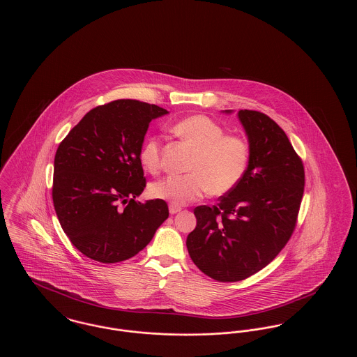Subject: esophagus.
<instances>
[{
	"instance_id": "34e87169",
	"label": "esophagus",
	"mask_w": 357,
	"mask_h": 357,
	"mask_svg": "<svg viewBox=\"0 0 357 357\" xmlns=\"http://www.w3.org/2000/svg\"><path fill=\"white\" fill-rule=\"evenodd\" d=\"M169 210H170L171 215H174V214H178L182 208L181 207H178V206H174V204H171L170 207H169Z\"/></svg>"
}]
</instances>
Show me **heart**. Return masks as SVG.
Listing matches in <instances>:
<instances>
[{"instance_id": "heart-1", "label": "heart", "mask_w": 357, "mask_h": 357, "mask_svg": "<svg viewBox=\"0 0 357 357\" xmlns=\"http://www.w3.org/2000/svg\"><path fill=\"white\" fill-rule=\"evenodd\" d=\"M171 132L194 149L187 165L190 172L155 182L150 188L153 198L183 206L199 199L208 190L214 195H223L241 182L250 159L249 144L243 137L226 135L221 124L204 115L176 121ZM160 140L147 137L139 153L142 166L156 172L160 169Z\"/></svg>"}]
</instances>
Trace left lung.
Segmentation results:
<instances>
[{
    "label": "left lung",
    "mask_w": 357,
    "mask_h": 357,
    "mask_svg": "<svg viewBox=\"0 0 357 357\" xmlns=\"http://www.w3.org/2000/svg\"><path fill=\"white\" fill-rule=\"evenodd\" d=\"M238 119L249 142L248 170L217 206L195 207L197 227L186 241L192 262L221 282L253 275L284 249L305 185L303 162L274 120L249 109Z\"/></svg>",
    "instance_id": "left-lung-1"
}]
</instances>
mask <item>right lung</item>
<instances>
[{"label": "right lung", "mask_w": 357, "mask_h": 357, "mask_svg": "<svg viewBox=\"0 0 357 357\" xmlns=\"http://www.w3.org/2000/svg\"><path fill=\"white\" fill-rule=\"evenodd\" d=\"M169 111L121 99L85 114L54 156L52 198L72 245L91 259L115 264L137 255L169 218L162 199L135 201L146 178L139 159L150 121Z\"/></svg>", "instance_id": "obj_1"}]
</instances>
